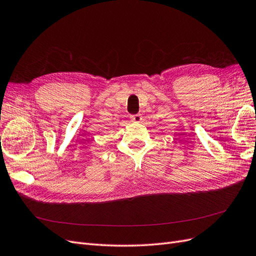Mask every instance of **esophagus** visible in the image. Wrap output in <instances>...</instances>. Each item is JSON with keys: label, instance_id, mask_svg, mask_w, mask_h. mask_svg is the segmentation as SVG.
<instances>
[{"label": "esophagus", "instance_id": "obj_1", "mask_svg": "<svg viewBox=\"0 0 256 256\" xmlns=\"http://www.w3.org/2000/svg\"><path fill=\"white\" fill-rule=\"evenodd\" d=\"M130 121L132 122H140V121H142V114H130Z\"/></svg>", "mask_w": 256, "mask_h": 256}]
</instances>
